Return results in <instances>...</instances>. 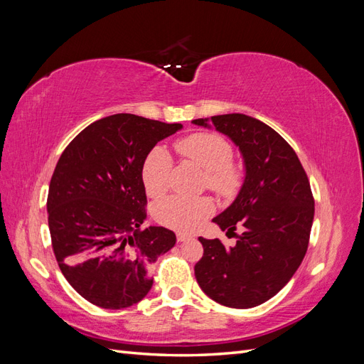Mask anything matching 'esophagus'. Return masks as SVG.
I'll return each instance as SVG.
<instances>
[{
	"label": "esophagus",
	"mask_w": 364,
	"mask_h": 364,
	"mask_svg": "<svg viewBox=\"0 0 364 364\" xmlns=\"http://www.w3.org/2000/svg\"><path fill=\"white\" fill-rule=\"evenodd\" d=\"M190 240H193V237L191 235H188V234H178V241H181V243H185V241H190Z\"/></svg>",
	"instance_id": "34e87169"
}]
</instances>
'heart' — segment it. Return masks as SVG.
Returning a JSON list of instances; mask_svg holds the SVG:
<instances>
[{"instance_id":"obj_1","label":"heart","mask_w":364,"mask_h":364,"mask_svg":"<svg viewBox=\"0 0 364 364\" xmlns=\"http://www.w3.org/2000/svg\"><path fill=\"white\" fill-rule=\"evenodd\" d=\"M179 155L205 170V183L217 194H234L241 183V171L232 161V147L217 134H194L176 142ZM173 159L167 149H153L142 164V182L150 196L159 197L170 186ZM214 211L209 197L170 196L158 203L155 217L159 223L178 229L194 230Z\"/></svg>"}]
</instances>
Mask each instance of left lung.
<instances>
[{
	"label": "left lung",
	"instance_id": "8db88e82",
	"mask_svg": "<svg viewBox=\"0 0 364 364\" xmlns=\"http://www.w3.org/2000/svg\"><path fill=\"white\" fill-rule=\"evenodd\" d=\"M191 123L228 136L245 167L234 202L213 218L226 235L237 225L245 232L232 247L218 238H199L203 257L194 267L197 284L225 306L253 308L279 293L305 257L314 218L310 182L289 142L257 118L226 114Z\"/></svg>",
	"mask_w": 364,
	"mask_h": 364
}]
</instances>
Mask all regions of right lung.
I'll return each instance as SVG.
<instances>
[{
    "label": "right lung",
    "instance_id": "obj_1",
    "mask_svg": "<svg viewBox=\"0 0 364 364\" xmlns=\"http://www.w3.org/2000/svg\"><path fill=\"white\" fill-rule=\"evenodd\" d=\"M182 124L115 114L83 129L60 155L48 188L54 255L71 287L91 304L121 310L150 291V267L176 245L173 230L142 228V164Z\"/></svg>",
    "mask_w": 364,
    "mask_h": 364
}]
</instances>
